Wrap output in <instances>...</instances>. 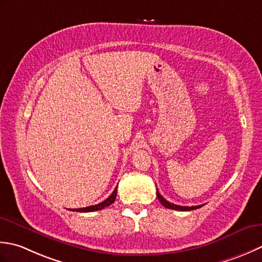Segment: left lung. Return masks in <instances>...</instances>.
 <instances>
[{"label":"left lung","mask_w":262,"mask_h":262,"mask_svg":"<svg viewBox=\"0 0 262 262\" xmlns=\"http://www.w3.org/2000/svg\"><path fill=\"white\" fill-rule=\"evenodd\" d=\"M157 194V198L159 200V202L165 207V208H168V209H174V210H181V211H190V210H194V209H198V208L202 207L201 205L200 206H192V207H185V206H179V205H174L172 204V202L167 201L165 198H163V196L161 195V193H159L158 190L156 192Z\"/></svg>","instance_id":"obj_1"}]
</instances>
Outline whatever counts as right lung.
I'll use <instances>...</instances> for the list:
<instances>
[{
	"label": "right lung",
	"mask_w": 262,
	"mask_h": 262,
	"mask_svg": "<svg viewBox=\"0 0 262 262\" xmlns=\"http://www.w3.org/2000/svg\"><path fill=\"white\" fill-rule=\"evenodd\" d=\"M116 194H117V188H115V190L112 192V194L108 196L107 199L104 200L103 202H100L98 205L95 206H89L86 208H78V209H72V211H80V212H89V211H97V210H101L104 208L108 207L110 205L113 204L116 199Z\"/></svg>",
	"instance_id": "add662e5"
}]
</instances>
